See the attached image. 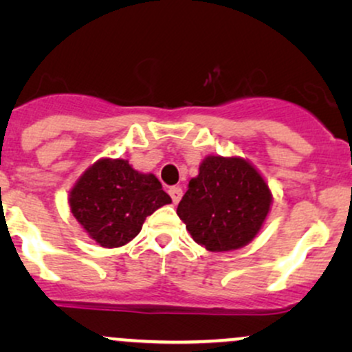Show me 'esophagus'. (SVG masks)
<instances>
[{
    "instance_id": "34e87169",
    "label": "esophagus",
    "mask_w": 352,
    "mask_h": 352,
    "mask_svg": "<svg viewBox=\"0 0 352 352\" xmlns=\"http://www.w3.org/2000/svg\"><path fill=\"white\" fill-rule=\"evenodd\" d=\"M168 195L172 197L173 204H179L182 195H184V192H182L180 187H170V188H168Z\"/></svg>"
}]
</instances>
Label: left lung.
I'll use <instances>...</instances> for the list:
<instances>
[{
  "label": "left lung",
  "instance_id": "1",
  "mask_svg": "<svg viewBox=\"0 0 352 352\" xmlns=\"http://www.w3.org/2000/svg\"><path fill=\"white\" fill-rule=\"evenodd\" d=\"M272 201L270 187L248 160L208 155L188 182L177 215L199 245L232 252L258 235Z\"/></svg>",
  "mask_w": 352,
  "mask_h": 352
}]
</instances>
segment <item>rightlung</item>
<instances>
[{
    "label": "right lung",
    "instance_id": "1",
    "mask_svg": "<svg viewBox=\"0 0 352 352\" xmlns=\"http://www.w3.org/2000/svg\"><path fill=\"white\" fill-rule=\"evenodd\" d=\"M153 173H140L124 159H100L79 177L69 207L96 243L119 248L139 235L145 218L170 204Z\"/></svg>",
    "mask_w": 352,
    "mask_h": 352
}]
</instances>
